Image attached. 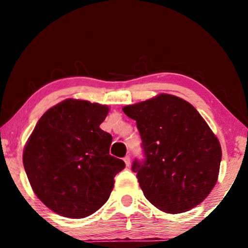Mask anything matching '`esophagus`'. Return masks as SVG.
<instances>
[{
    "label": "esophagus",
    "mask_w": 248,
    "mask_h": 248,
    "mask_svg": "<svg viewBox=\"0 0 248 248\" xmlns=\"http://www.w3.org/2000/svg\"><path fill=\"white\" fill-rule=\"evenodd\" d=\"M124 163H125V165H127L128 167L130 166V164H131V159H130V156H129V155H127V156H124Z\"/></svg>",
    "instance_id": "esophagus-1"
}]
</instances>
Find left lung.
Masks as SVG:
<instances>
[{
	"mask_svg": "<svg viewBox=\"0 0 248 248\" xmlns=\"http://www.w3.org/2000/svg\"><path fill=\"white\" fill-rule=\"evenodd\" d=\"M123 110L137 121L144 159L132 170L145 198L167 213L189 211L202 202L217 180L222 150L197 109L170 94Z\"/></svg>",
	"mask_w": 248,
	"mask_h": 248,
	"instance_id": "left-lung-1",
	"label": "left lung"
}]
</instances>
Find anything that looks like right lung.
Masks as SVG:
<instances>
[{"label": "right lung", "instance_id": "right-lung-1", "mask_svg": "<svg viewBox=\"0 0 248 248\" xmlns=\"http://www.w3.org/2000/svg\"><path fill=\"white\" fill-rule=\"evenodd\" d=\"M106 105L65 99L38 120L24 149L23 163L33 192L53 212L70 219L103 207L123 170L109 154L112 137L99 128Z\"/></svg>", "mask_w": 248, "mask_h": 248}]
</instances>
